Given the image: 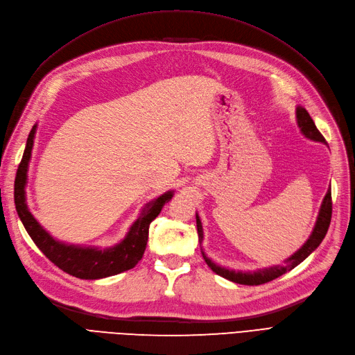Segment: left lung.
<instances>
[{
    "instance_id": "1",
    "label": "left lung",
    "mask_w": 355,
    "mask_h": 355,
    "mask_svg": "<svg viewBox=\"0 0 355 355\" xmlns=\"http://www.w3.org/2000/svg\"><path fill=\"white\" fill-rule=\"evenodd\" d=\"M296 118H297V125L300 128V132H302V135L305 137L311 139V141L326 144V139L323 137V135L318 132V128L315 127L313 118L309 116L308 111L305 108H302V106H297V108H296ZM196 216H197L198 241L201 244L202 243V227H201V220L198 218V214H196ZM330 219H331V192L329 189L323 202H321V209H320L313 234L309 235V239L306 240V243L302 247H300V249L296 253H293L292 256L288 257V259L284 261L283 266L277 265V266H271V268H265V270H257L254 272L231 271V270H227V268H222V266L214 263L211 259H209L206 254H204V252H201V253H202L204 261H206V263L209 265L210 270L213 272H216L218 275L227 278V280H230V282L239 283V284H245V286L265 284L268 282L275 280V278L286 274L287 271L293 270V268L297 266L300 262H304L306 257L317 249L320 243L323 241V239L326 237L329 225H330Z\"/></svg>"
}]
</instances>
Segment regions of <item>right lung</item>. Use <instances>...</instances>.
<instances>
[{"label":"right lung","mask_w":355,"mask_h":355,"mask_svg":"<svg viewBox=\"0 0 355 355\" xmlns=\"http://www.w3.org/2000/svg\"><path fill=\"white\" fill-rule=\"evenodd\" d=\"M37 125L32 127L28 136L26 148L22 161L17 167L15 179V204L20 220H22L29 237L37 244L38 249L49 257L62 271L83 280H98L116 275L123 271L132 270L136 263L142 259L148 243V231L151 223L163 209L166 202L173 197V191H167L166 194L149 201L144 207L141 216L130 227L125 239L110 249H96V247H81L73 244H65L55 240L51 235L41 227L37 219L32 216L28 209L25 187L28 179V164L31 159L32 146H34Z\"/></svg>","instance_id":"obj_1"}]
</instances>
